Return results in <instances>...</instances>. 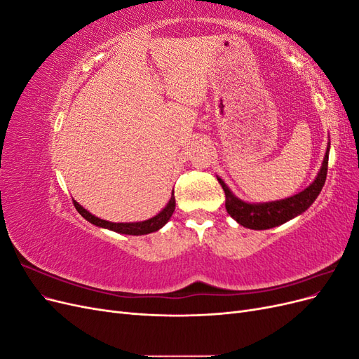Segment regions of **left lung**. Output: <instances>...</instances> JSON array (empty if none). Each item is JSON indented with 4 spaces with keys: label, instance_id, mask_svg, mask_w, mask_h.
Segmentation results:
<instances>
[{
    "label": "left lung",
    "instance_id": "1",
    "mask_svg": "<svg viewBox=\"0 0 359 359\" xmlns=\"http://www.w3.org/2000/svg\"><path fill=\"white\" fill-rule=\"evenodd\" d=\"M327 172H328V151L327 154H325L322 168H320V172L318 173L316 180H314L306 190H302L301 193L295 194V196L292 198H287L283 201H276V202H268V203L243 202L241 199L233 196L232 191L227 189V186L220 178L217 180H219V182L222 184V187L224 190L226 210L231 214L232 219H235L244 227H248V229L264 231V229H271V227L283 224L287 220L293 219V217H297L298 214L306 211L319 196V193L325 184V180H327Z\"/></svg>",
    "mask_w": 359,
    "mask_h": 359
}]
</instances>
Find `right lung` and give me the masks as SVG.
I'll return each mask as SVG.
<instances>
[{
  "mask_svg": "<svg viewBox=\"0 0 359 359\" xmlns=\"http://www.w3.org/2000/svg\"><path fill=\"white\" fill-rule=\"evenodd\" d=\"M73 205H74L76 211H78L85 220H88L90 223H93L95 226L104 227V229H111L118 233H126V235H147V233L158 231L160 227H163L168 223L170 215L173 214V211H175V196L172 194L169 203L165 206V210L160 211L156 217H153V219L145 220V222H139V223H111V222L102 220V219H99V217L90 214L88 211L83 210L76 201H73Z\"/></svg>",
  "mask_w": 359,
  "mask_h": 359,
  "instance_id": "add662e5",
  "label": "right lung"
}]
</instances>
